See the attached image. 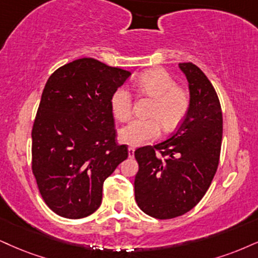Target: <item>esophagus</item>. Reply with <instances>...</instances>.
Listing matches in <instances>:
<instances>
[{
    "label": "esophagus",
    "instance_id": "esophagus-1",
    "mask_svg": "<svg viewBox=\"0 0 258 258\" xmlns=\"http://www.w3.org/2000/svg\"><path fill=\"white\" fill-rule=\"evenodd\" d=\"M134 153H135V148L134 147H129L128 148L129 158H134Z\"/></svg>",
    "mask_w": 258,
    "mask_h": 258
}]
</instances>
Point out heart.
<instances>
[{
    "instance_id": "heart-1",
    "label": "heart",
    "mask_w": 258,
    "mask_h": 258,
    "mask_svg": "<svg viewBox=\"0 0 258 258\" xmlns=\"http://www.w3.org/2000/svg\"><path fill=\"white\" fill-rule=\"evenodd\" d=\"M135 90L151 98L148 119H134L120 129L119 138L124 144L138 147L152 141L164 130L171 132L183 122L190 109V94L186 88L176 85V81L164 69H151L139 76ZM113 116L120 122L130 118L133 97L125 88H118L111 97Z\"/></svg>"
}]
</instances>
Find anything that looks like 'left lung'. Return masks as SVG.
<instances>
[{
  "mask_svg": "<svg viewBox=\"0 0 258 258\" xmlns=\"http://www.w3.org/2000/svg\"><path fill=\"white\" fill-rule=\"evenodd\" d=\"M190 91V109L170 139L135 151V200L155 219L185 214L202 200L218 170L222 112L214 87L199 67L179 63Z\"/></svg>",
  "mask_w": 258,
  "mask_h": 258,
  "instance_id": "left-lung-1",
  "label": "left lung"
}]
</instances>
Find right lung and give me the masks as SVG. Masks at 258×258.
Masks as SVG:
<instances>
[{"label": "right lung", "mask_w": 258, "mask_h": 258, "mask_svg": "<svg viewBox=\"0 0 258 258\" xmlns=\"http://www.w3.org/2000/svg\"><path fill=\"white\" fill-rule=\"evenodd\" d=\"M130 72L93 58L59 67L44 87L32 128V172L44 202L67 219L99 208L104 180L128 158L117 142L111 97Z\"/></svg>", "instance_id": "right-lung-1"}]
</instances>
